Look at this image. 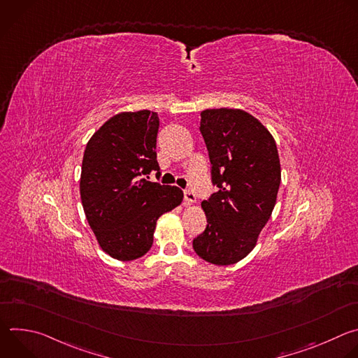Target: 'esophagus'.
<instances>
[{
    "label": "esophagus",
    "mask_w": 358,
    "mask_h": 358,
    "mask_svg": "<svg viewBox=\"0 0 358 358\" xmlns=\"http://www.w3.org/2000/svg\"><path fill=\"white\" fill-rule=\"evenodd\" d=\"M184 201H185L187 206H189V203H194V202L196 201V196H195V194H194L192 191L187 189V191L184 192Z\"/></svg>",
    "instance_id": "34e87169"
}]
</instances>
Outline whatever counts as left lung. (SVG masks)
Returning a JSON list of instances; mask_svg holds the SVG:
<instances>
[{"label":"left lung","mask_w":358,"mask_h":358,"mask_svg":"<svg viewBox=\"0 0 358 358\" xmlns=\"http://www.w3.org/2000/svg\"><path fill=\"white\" fill-rule=\"evenodd\" d=\"M199 130L220 189L201 202L208 224L192 248L210 264L234 265L257 245L275 208L280 185L276 141L242 109L202 110Z\"/></svg>","instance_id":"1"}]
</instances>
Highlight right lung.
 Listing matches in <instances>:
<instances>
[{
  "label": "right lung",
  "mask_w": 358,
  "mask_h": 358,
  "mask_svg": "<svg viewBox=\"0 0 358 358\" xmlns=\"http://www.w3.org/2000/svg\"><path fill=\"white\" fill-rule=\"evenodd\" d=\"M156 112H122L94 131L85 148L80 199L97 243L113 259L134 261L152 245L157 220L182 202L178 187L145 181L159 171Z\"/></svg>",
  "instance_id": "obj_1"
}]
</instances>
